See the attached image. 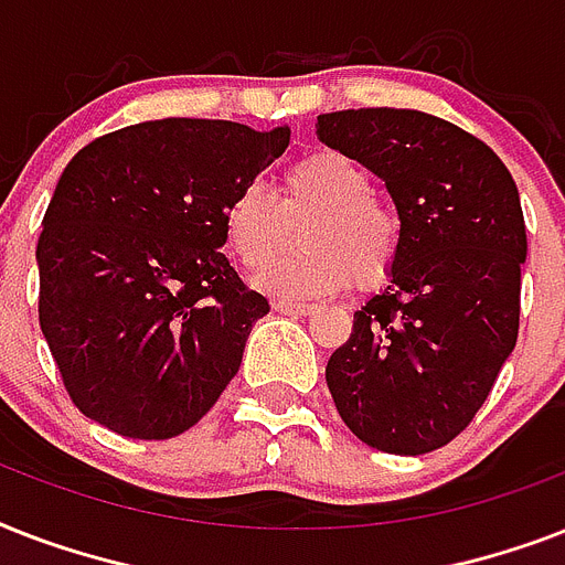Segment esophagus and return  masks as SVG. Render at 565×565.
I'll return each mask as SVG.
<instances>
[{
    "instance_id": "34e87169",
    "label": "esophagus",
    "mask_w": 565,
    "mask_h": 565,
    "mask_svg": "<svg viewBox=\"0 0 565 565\" xmlns=\"http://www.w3.org/2000/svg\"><path fill=\"white\" fill-rule=\"evenodd\" d=\"M273 308L278 310V313H284V317H310V313H313L310 305H296V301H275Z\"/></svg>"
}]
</instances>
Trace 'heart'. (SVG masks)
<instances>
[{
  "mask_svg": "<svg viewBox=\"0 0 565 565\" xmlns=\"http://www.w3.org/2000/svg\"><path fill=\"white\" fill-rule=\"evenodd\" d=\"M372 175L343 152H313L284 172L281 199L248 184L222 213L225 243L246 269H264L305 218L302 252L257 275V287L281 301L384 284L402 252L398 213L372 195Z\"/></svg>",
  "mask_w": 565,
  "mask_h": 565,
  "instance_id": "1",
  "label": "heart"
}]
</instances>
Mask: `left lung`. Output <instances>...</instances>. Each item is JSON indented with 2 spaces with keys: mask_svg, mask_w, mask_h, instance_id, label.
Segmentation results:
<instances>
[{
  "mask_svg": "<svg viewBox=\"0 0 565 565\" xmlns=\"http://www.w3.org/2000/svg\"><path fill=\"white\" fill-rule=\"evenodd\" d=\"M317 137L384 181L402 252L326 366L337 411L366 446L425 455L475 419L519 337L525 216L508 167L422 110L319 114Z\"/></svg>",
  "mask_w": 565,
  "mask_h": 565,
  "instance_id": "8db88e82",
  "label": "left lung"
}]
</instances>
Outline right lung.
Masks as SVG:
<instances>
[{
    "instance_id": "add662e5",
    "label": "right lung",
    "mask_w": 565,
    "mask_h": 565,
    "mask_svg": "<svg viewBox=\"0 0 565 565\" xmlns=\"http://www.w3.org/2000/svg\"><path fill=\"white\" fill-rule=\"evenodd\" d=\"M287 143V126L170 117L66 163L38 239L40 328L87 419L179 437L237 375L269 301L220 252L222 213Z\"/></svg>"
}]
</instances>
